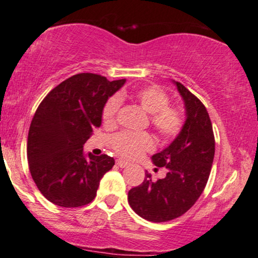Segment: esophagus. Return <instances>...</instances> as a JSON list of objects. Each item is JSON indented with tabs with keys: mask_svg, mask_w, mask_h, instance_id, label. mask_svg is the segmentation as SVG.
Returning <instances> with one entry per match:
<instances>
[{
	"mask_svg": "<svg viewBox=\"0 0 258 258\" xmlns=\"http://www.w3.org/2000/svg\"><path fill=\"white\" fill-rule=\"evenodd\" d=\"M116 164L119 166V168H125V166L129 165V163L125 162V160H123V159H117Z\"/></svg>",
	"mask_w": 258,
	"mask_h": 258,
	"instance_id": "34e87169",
	"label": "esophagus"
}]
</instances>
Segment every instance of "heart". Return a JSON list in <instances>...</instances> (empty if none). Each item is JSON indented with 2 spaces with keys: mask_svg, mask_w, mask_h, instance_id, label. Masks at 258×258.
<instances>
[{
  "mask_svg": "<svg viewBox=\"0 0 258 258\" xmlns=\"http://www.w3.org/2000/svg\"><path fill=\"white\" fill-rule=\"evenodd\" d=\"M126 93L116 94L108 98L102 108V123L106 128L116 125L118 112L122 106V99ZM141 107L151 113V124L163 140L169 141L180 134L183 126L182 112L169 105V96L158 86L140 88L132 94ZM112 150L118 156L126 159H135L144 152L153 150V138L147 133H118L111 140Z\"/></svg>",
  "mask_w": 258,
  "mask_h": 258,
  "instance_id": "b5f03b06",
  "label": "heart"
}]
</instances>
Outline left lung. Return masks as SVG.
Masks as SVG:
<instances>
[{
	"instance_id": "left-lung-1",
	"label": "left lung",
	"mask_w": 258,
	"mask_h": 258,
	"mask_svg": "<svg viewBox=\"0 0 258 258\" xmlns=\"http://www.w3.org/2000/svg\"><path fill=\"white\" fill-rule=\"evenodd\" d=\"M186 107V122L177 138L152 156L153 164L166 168L164 178L152 181L151 174L129 190L133 210L151 222H168L182 216L198 201L210 175L215 156V136L210 117L195 94L175 82Z\"/></svg>"
}]
</instances>
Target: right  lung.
Returning <instances> with one entry per match:
<instances>
[{"instance_id": "obj_1", "label": "right lung", "mask_w": 258, "mask_h": 258, "mask_svg": "<svg viewBox=\"0 0 258 258\" xmlns=\"http://www.w3.org/2000/svg\"><path fill=\"white\" fill-rule=\"evenodd\" d=\"M124 83L78 74L51 89L39 104L27 136V160L39 192L53 204L80 208L95 198L114 159L92 153L86 158L83 145L101 125L105 102Z\"/></svg>"}]
</instances>
